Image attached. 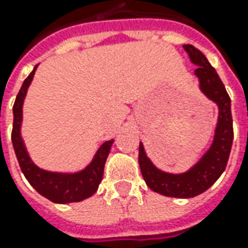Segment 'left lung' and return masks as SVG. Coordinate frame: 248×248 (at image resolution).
I'll list each match as a JSON object with an SVG mask.
<instances>
[{"mask_svg":"<svg viewBox=\"0 0 248 248\" xmlns=\"http://www.w3.org/2000/svg\"><path fill=\"white\" fill-rule=\"evenodd\" d=\"M190 62L196 64L195 76L199 88L218 106V120L214 139L199 161L185 172L172 174L160 170L148 157L143 143H139V167L146 185L160 195L189 199L205 192L225 171L233 142V121L231 98L215 69L193 45H184Z\"/></svg>","mask_w":248,"mask_h":248,"instance_id":"8db88e82","label":"left lung"}]
</instances>
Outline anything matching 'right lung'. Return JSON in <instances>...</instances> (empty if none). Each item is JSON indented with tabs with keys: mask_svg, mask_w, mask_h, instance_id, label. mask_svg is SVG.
Listing matches in <instances>:
<instances>
[{
	"mask_svg": "<svg viewBox=\"0 0 248 248\" xmlns=\"http://www.w3.org/2000/svg\"><path fill=\"white\" fill-rule=\"evenodd\" d=\"M38 64L29 74V77L23 81V85L19 91L14 105V127H12V145L15 153L22 168V172L30 185L44 197L53 203L66 204L76 203L88 199L98 190L100 181L103 178L105 163L109 156L111 145L114 139L106 140L100 146L91 163L85 168L76 172H55L46 171L34 164V161L29 156L24 140L22 138V121H23V103L27 90L33 81L34 73Z\"/></svg>",
	"mask_w": 248,
	"mask_h": 248,
	"instance_id": "obj_1",
	"label": "right lung"
}]
</instances>
